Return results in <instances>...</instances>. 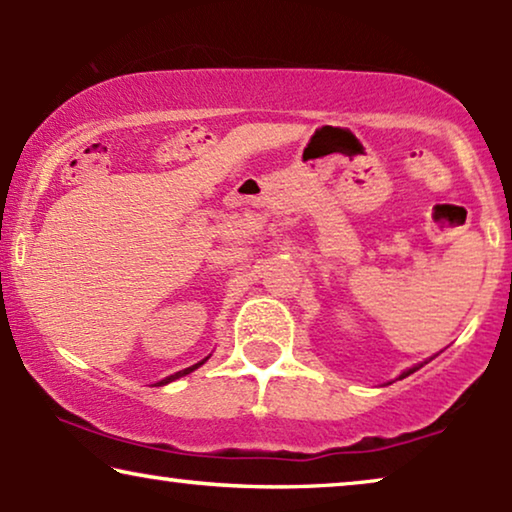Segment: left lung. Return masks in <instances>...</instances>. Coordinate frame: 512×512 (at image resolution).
<instances>
[{"label":"left lung","mask_w":512,"mask_h":512,"mask_svg":"<svg viewBox=\"0 0 512 512\" xmlns=\"http://www.w3.org/2000/svg\"><path fill=\"white\" fill-rule=\"evenodd\" d=\"M415 370H419V366H415V368H410V370H405V373L401 375V380H403V377H408V375H412V373H415Z\"/></svg>","instance_id":"left-lung-1"}]
</instances>
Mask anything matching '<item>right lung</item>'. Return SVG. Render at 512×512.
Instances as JSON below:
<instances>
[{
  "instance_id": "add662e5",
  "label": "right lung",
  "mask_w": 512,
  "mask_h": 512,
  "mask_svg": "<svg viewBox=\"0 0 512 512\" xmlns=\"http://www.w3.org/2000/svg\"><path fill=\"white\" fill-rule=\"evenodd\" d=\"M207 359H202L200 363H195V366H191V368H184V370H179V373H174V375H170V377H165V380H160L158 382V387H160V384H167V382H172V380H179V377H184V375H188V373H193V370L195 368H198V366H202V363H205Z\"/></svg>"
}]
</instances>
